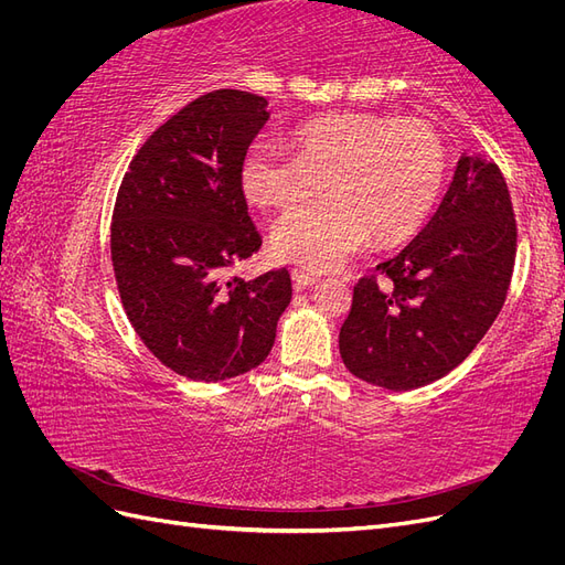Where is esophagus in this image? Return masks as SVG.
Returning a JSON list of instances; mask_svg holds the SVG:
<instances>
[{
  "instance_id": "34e87169",
  "label": "esophagus",
  "mask_w": 565,
  "mask_h": 565,
  "mask_svg": "<svg viewBox=\"0 0 565 565\" xmlns=\"http://www.w3.org/2000/svg\"><path fill=\"white\" fill-rule=\"evenodd\" d=\"M318 280H320L318 273H311V270H301V268H295V270H292V282H295V287H297V289H306V287H311V285H316Z\"/></svg>"
}]
</instances>
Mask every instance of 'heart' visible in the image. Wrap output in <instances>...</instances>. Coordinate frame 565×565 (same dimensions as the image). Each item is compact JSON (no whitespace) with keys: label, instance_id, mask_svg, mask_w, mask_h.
Segmentation results:
<instances>
[{"label":"heart","instance_id":"b5f03b06","mask_svg":"<svg viewBox=\"0 0 565 565\" xmlns=\"http://www.w3.org/2000/svg\"><path fill=\"white\" fill-rule=\"evenodd\" d=\"M297 156L254 141L241 162L245 195L268 210H292L328 188L332 198L280 218L270 233L276 256L318 270L361 247L415 235L446 185L448 152L422 119L330 115L292 134Z\"/></svg>","mask_w":565,"mask_h":565}]
</instances>
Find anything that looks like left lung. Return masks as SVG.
I'll list each match as a JSON object with an SVG mask.
<instances>
[{"mask_svg":"<svg viewBox=\"0 0 565 565\" xmlns=\"http://www.w3.org/2000/svg\"><path fill=\"white\" fill-rule=\"evenodd\" d=\"M502 169L461 156L440 207L353 287L339 353L358 380L409 391L455 370L502 311L516 262Z\"/></svg>","mask_w":565,"mask_h":565,"instance_id":"left-lung-1","label":"left lung"}]
</instances>
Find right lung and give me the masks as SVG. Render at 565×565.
<instances>
[{
    "mask_svg": "<svg viewBox=\"0 0 565 565\" xmlns=\"http://www.w3.org/2000/svg\"><path fill=\"white\" fill-rule=\"evenodd\" d=\"M266 98L216 89L148 136L119 183L110 256L136 334L181 377L221 382L266 361L292 299L287 268L226 276L262 247L241 162Z\"/></svg>",
    "mask_w": 565,
    "mask_h": 565,
    "instance_id": "right-lung-1",
    "label": "right lung"
}]
</instances>
